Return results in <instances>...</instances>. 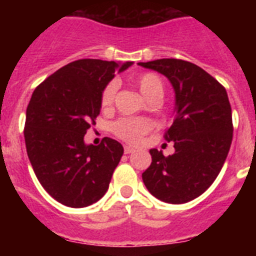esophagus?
<instances>
[{"label":"esophagus","instance_id":"34e87169","mask_svg":"<svg viewBox=\"0 0 256 256\" xmlns=\"http://www.w3.org/2000/svg\"><path fill=\"white\" fill-rule=\"evenodd\" d=\"M124 154H132V152H136V150H134V148H132V146H124Z\"/></svg>","mask_w":256,"mask_h":256}]
</instances>
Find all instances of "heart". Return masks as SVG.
<instances>
[{"instance_id": "obj_1", "label": "heart", "mask_w": 256, "mask_h": 256, "mask_svg": "<svg viewBox=\"0 0 256 256\" xmlns=\"http://www.w3.org/2000/svg\"><path fill=\"white\" fill-rule=\"evenodd\" d=\"M134 84L138 86L140 94L146 98L160 96L162 98L164 92V85L162 78L154 73H142L134 78ZM118 84L110 81L100 92V108H110L114 104ZM152 128V124L146 118H120L112 124V134L128 144H138L144 134H148Z\"/></svg>"}]
</instances>
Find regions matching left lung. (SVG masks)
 Listing matches in <instances>:
<instances>
[{
  "mask_svg": "<svg viewBox=\"0 0 256 256\" xmlns=\"http://www.w3.org/2000/svg\"><path fill=\"white\" fill-rule=\"evenodd\" d=\"M168 78L175 92L174 122L164 140L175 152L164 156L152 148V164L142 174L156 198L180 204L202 195L212 184L232 140V114L226 88L191 62L164 58L140 62Z\"/></svg>",
  "mask_w": 256,
  "mask_h": 256,
  "instance_id": "8db88e82",
  "label": "left lung"
}]
</instances>
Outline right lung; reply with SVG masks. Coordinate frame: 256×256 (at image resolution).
<instances>
[{
	"instance_id": "1",
	"label": "right lung",
	"mask_w": 256,
	"mask_h": 256,
	"mask_svg": "<svg viewBox=\"0 0 256 256\" xmlns=\"http://www.w3.org/2000/svg\"><path fill=\"white\" fill-rule=\"evenodd\" d=\"M132 65L78 60L33 92L24 128L26 152L42 187L65 206H90L108 191L124 148L108 136L98 146L85 144L84 136L100 116L104 86Z\"/></svg>"
}]
</instances>
